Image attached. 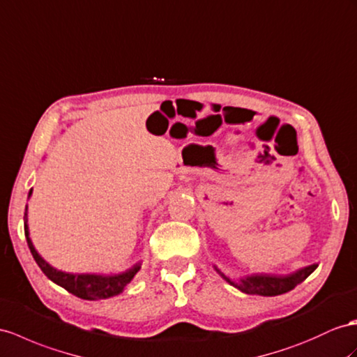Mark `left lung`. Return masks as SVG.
Here are the masks:
<instances>
[{
	"label": "left lung",
	"instance_id": "8db88e82",
	"mask_svg": "<svg viewBox=\"0 0 357 357\" xmlns=\"http://www.w3.org/2000/svg\"><path fill=\"white\" fill-rule=\"evenodd\" d=\"M317 267H318L317 264H312V266L303 267V268H300V270H297L294 273H289V274L257 273V274H250V276H244L240 279L227 278L217 267H214V268L227 283H229V285L235 287L236 289H240L241 292H245V294L273 297V296L285 294V292L294 289L298 283H301L309 276L310 273H314V270Z\"/></svg>",
	"mask_w": 357,
	"mask_h": 357
}]
</instances>
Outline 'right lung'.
<instances>
[{"label": "right lung", "instance_id": "1", "mask_svg": "<svg viewBox=\"0 0 357 357\" xmlns=\"http://www.w3.org/2000/svg\"><path fill=\"white\" fill-rule=\"evenodd\" d=\"M33 193V188L30 190L29 197ZM26 209L29 205L25 206V214H24V231H25V238L26 244H29L30 252L33 255L34 261L38 262L40 270L45 273L50 280L57 283L59 287L65 288L69 291L70 294H74L83 300H102L114 297L125 289V287L130 283L137 273H139L142 264L137 262L131 268H128L119 274H96V273H66L54 268L52 266L45 261L38 250L34 249V245L30 238V231H29V214H26Z\"/></svg>", "mask_w": 357, "mask_h": 357}]
</instances>
